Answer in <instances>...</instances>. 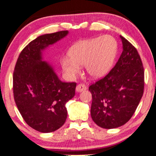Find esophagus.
Returning <instances> with one entry per match:
<instances>
[{
    "mask_svg": "<svg viewBox=\"0 0 156 156\" xmlns=\"http://www.w3.org/2000/svg\"><path fill=\"white\" fill-rule=\"evenodd\" d=\"M87 90V86L85 84H83V83H80V84H78V86L76 87V91L80 92H82L83 91V90Z\"/></svg>",
    "mask_w": 156,
    "mask_h": 156,
    "instance_id": "obj_1",
    "label": "esophagus"
}]
</instances>
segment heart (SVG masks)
Instances as JSON below:
<instances>
[{
  "label": "heart",
  "mask_w": 156,
  "mask_h": 156,
  "mask_svg": "<svg viewBox=\"0 0 156 156\" xmlns=\"http://www.w3.org/2000/svg\"><path fill=\"white\" fill-rule=\"evenodd\" d=\"M118 53V43L114 37L105 35L90 40L81 41L69 49L68 56L61 60L63 71L73 78L85 65L87 74L92 78H103L110 71Z\"/></svg>",
  "instance_id": "b5f03b06"
}]
</instances>
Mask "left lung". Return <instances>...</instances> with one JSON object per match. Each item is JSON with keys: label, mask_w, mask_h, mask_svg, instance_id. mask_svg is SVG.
Listing matches in <instances>:
<instances>
[{"label": "left lung", "mask_w": 156, "mask_h": 156, "mask_svg": "<svg viewBox=\"0 0 156 156\" xmlns=\"http://www.w3.org/2000/svg\"><path fill=\"white\" fill-rule=\"evenodd\" d=\"M123 52L111 71L89 87L92 93L91 117L104 129L125 124L141 101L144 71L137 49L121 35Z\"/></svg>", "instance_id": "1"}]
</instances>
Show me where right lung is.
<instances>
[{
	"instance_id": "right-lung-1",
	"label": "right lung",
	"mask_w": 156,
	"mask_h": 156,
	"mask_svg": "<svg viewBox=\"0 0 156 156\" xmlns=\"http://www.w3.org/2000/svg\"><path fill=\"white\" fill-rule=\"evenodd\" d=\"M68 33L60 31L37 37L21 51L15 66V104L26 123L41 133H52L64 125L67 117L65 105L75 95L76 83L61 81L42 58L46 48Z\"/></svg>"
}]
</instances>
